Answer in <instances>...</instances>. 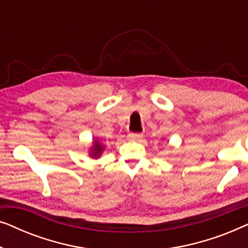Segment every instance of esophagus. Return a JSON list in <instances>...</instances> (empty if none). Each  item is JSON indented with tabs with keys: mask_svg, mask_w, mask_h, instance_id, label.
I'll list each match as a JSON object with an SVG mask.
<instances>
[{
	"mask_svg": "<svg viewBox=\"0 0 248 248\" xmlns=\"http://www.w3.org/2000/svg\"><path fill=\"white\" fill-rule=\"evenodd\" d=\"M142 137H143V134L142 133H130L127 135L128 140H132V141L140 140V139H142Z\"/></svg>",
	"mask_w": 248,
	"mask_h": 248,
	"instance_id": "34e87169",
	"label": "esophagus"
}]
</instances>
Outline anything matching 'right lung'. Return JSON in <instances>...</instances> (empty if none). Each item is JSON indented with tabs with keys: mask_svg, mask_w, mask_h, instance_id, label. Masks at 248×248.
Masks as SVG:
<instances>
[{
	"mask_svg": "<svg viewBox=\"0 0 248 248\" xmlns=\"http://www.w3.org/2000/svg\"><path fill=\"white\" fill-rule=\"evenodd\" d=\"M103 149H104L103 145L98 143V142H94V147L93 148V154H91V155H93V157H99L101 151H103Z\"/></svg>",
	"mask_w": 248,
	"mask_h": 248,
	"instance_id": "right-lung-1",
	"label": "right lung"
}]
</instances>
